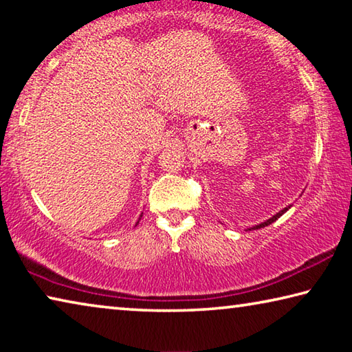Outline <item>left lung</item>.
Instances as JSON below:
<instances>
[{"mask_svg": "<svg viewBox=\"0 0 352 352\" xmlns=\"http://www.w3.org/2000/svg\"><path fill=\"white\" fill-rule=\"evenodd\" d=\"M289 208H290V206H287V208H284V210H281V211H279L278 214H275V216H273L272 219H269V220H265V222H264V223H259V225H256V226H253V228H252V230L264 228V226H267V225H270V223H273V222H275V220H278L279 217H281V216H283V214H284L285 211H287V210H289Z\"/></svg>", "mask_w": 352, "mask_h": 352, "instance_id": "1", "label": "left lung"}]
</instances>
